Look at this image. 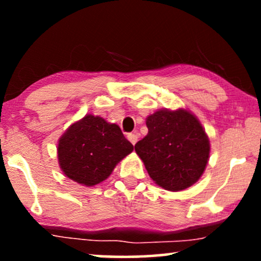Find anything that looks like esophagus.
<instances>
[{"mask_svg":"<svg viewBox=\"0 0 261 261\" xmlns=\"http://www.w3.org/2000/svg\"><path fill=\"white\" fill-rule=\"evenodd\" d=\"M127 139L132 142V144L135 145V144H137V141H138V135L135 133H129L127 135Z\"/></svg>","mask_w":261,"mask_h":261,"instance_id":"esophagus-1","label":"esophagus"}]
</instances>
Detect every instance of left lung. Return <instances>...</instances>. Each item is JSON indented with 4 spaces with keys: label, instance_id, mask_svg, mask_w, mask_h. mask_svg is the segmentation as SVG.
<instances>
[{
    "label": "left lung",
    "instance_id": "8db88e82",
    "mask_svg": "<svg viewBox=\"0 0 261 261\" xmlns=\"http://www.w3.org/2000/svg\"><path fill=\"white\" fill-rule=\"evenodd\" d=\"M146 126L148 134L135 144V152L149 177L170 191L195 184L204 172L210 152L197 117L185 109H164L149 115Z\"/></svg>",
    "mask_w": 261,
    "mask_h": 261
}]
</instances>
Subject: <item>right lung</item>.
<instances>
[{"instance_id": "add662e5", "label": "right lung", "mask_w": 261, "mask_h": 261, "mask_svg": "<svg viewBox=\"0 0 261 261\" xmlns=\"http://www.w3.org/2000/svg\"><path fill=\"white\" fill-rule=\"evenodd\" d=\"M132 151L133 145L117 124L85 115L59 139L58 160L66 177L92 187L107 179L116 164Z\"/></svg>"}]
</instances>
